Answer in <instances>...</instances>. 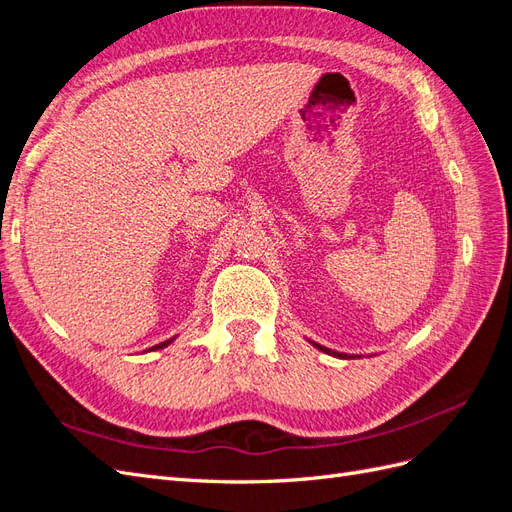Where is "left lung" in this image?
<instances>
[{
  "label": "left lung",
  "instance_id": "8db88e82",
  "mask_svg": "<svg viewBox=\"0 0 512 512\" xmlns=\"http://www.w3.org/2000/svg\"><path fill=\"white\" fill-rule=\"evenodd\" d=\"M314 344V342H312ZM318 350H322V352H327V354H331V356H337V359H352V356H356V354H344V352H335V350H331V348H324V346H320V344H314Z\"/></svg>",
  "mask_w": 512,
  "mask_h": 512
}]
</instances>
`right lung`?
<instances>
[{
	"label": "right lung",
	"mask_w": 512,
	"mask_h": 512,
	"mask_svg": "<svg viewBox=\"0 0 512 512\" xmlns=\"http://www.w3.org/2000/svg\"><path fill=\"white\" fill-rule=\"evenodd\" d=\"M175 342V337H170V339H166V342H162V344H156V346H151L149 350H162V348H166V346H170Z\"/></svg>",
	"instance_id": "right-lung-1"
}]
</instances>
